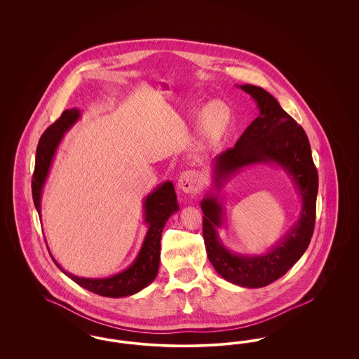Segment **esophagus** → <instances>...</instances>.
Wrapping results in <instances>:
<instances>
[{"label":"esophagus","mask_w":359,"mask_h":359,"mask_svg":"<svg viewBox=\"0 0 359 359\" xmlns=\"http://www.w3.org/2000/svg\"><path fill=\"white\" fill-rule=\"evenodd\" d=\"M198 187V173L195 171H184L177 179V188L186 194H192Z\"/></svg>","instance_id":"esophagus-1"}]
</instances>
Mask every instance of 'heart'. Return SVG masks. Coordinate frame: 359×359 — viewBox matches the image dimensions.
Here are the masks:
<instances>
[{"label": "heart", "mask_w": 359, "mask_h": 359, "mask_svg": "<svg viewBox=\"0 0 359 359\" xmlns=\"http://www.w3.org/2000/svg\"><path fill=\"white\" fill-rule=\"evenodd\" d=\"M187 107L192 114L201 110L198 101H189ZM231 109L222 101H212L205 104L199 114V132L205 145H214L221 141L231 123Z\"/></svg>", "instance_id": "obj_1"}]
</instances>
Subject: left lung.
Returning <instances> with one entry per match:
<instances>
[{
	"label": "left lung",
	"instance_id": "1",
	"mask_svg": "<svg viewBox=\"0 0 359 359\" xmlns=\"http://www.w3.org/2000/svg\"><path fill=\"white\" fill-rule=\"evenodd\" d=\"M238 87L256 101L259 114L234 148L214 158V189L201 202L203 238L208 259L219 276L243 288H261L287 273L307 250L315 227L319 179L304 129L264 88ZM255 163H276L287 171L302 199V210L299 219L277 245L264 255L245 257L230 252L219 238L216 229L222 226L224 212L217 194L239 169Z\"/></svg>",
	"mask_w": 359,
	"mask_h": 359
}]
</instances>
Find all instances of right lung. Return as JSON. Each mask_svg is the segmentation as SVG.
Listing matches in <instances>:
<instances>
[{"instance_id":"obj_1","label":"right lung","mask_w":359,"mask_h":359,"mask_svg":"<svg viewBox=\"0 0 359 359\" xmlns=\"http://www.w3.org/2000/svg\"><path fill=\"white\" fill-rule=\"evenodd\" d=\"M81 118V110L72 107L65 110L59 120L43 133L39 140L36 149L34 177H32V196L37 212H41V192L51 168L52 160L56 154L59 144L65 133H67L72 125ZM179 210L176 192L172 182H164L145 198L144 211L145 223L149 226L142 246L136 259L129 268L120 273L113 274L104 278H87L66 272L56 261V266L87 290L104 297H125L135 294L148 287L157 276L160 265V241L161 233L172 214ZM50 252V250H48Z\"/></svg>"}]
</instances>
